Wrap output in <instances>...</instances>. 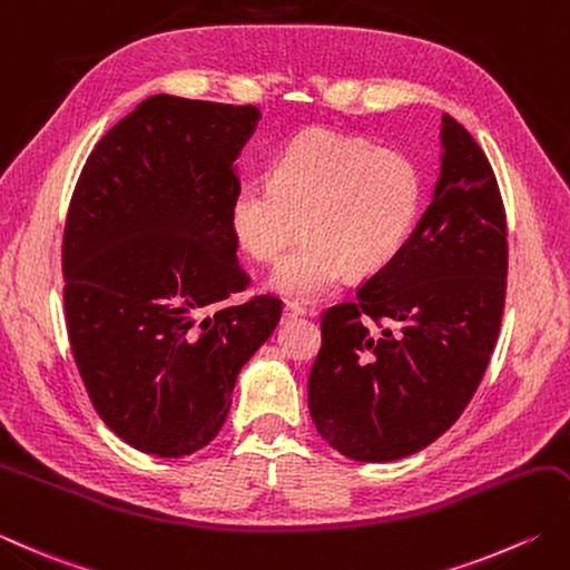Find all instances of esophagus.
<instances>
[{
    "instance_id": "obj_1",
    "label": "esophagus",
    "mask_w": 570,
    "mask_h": 570,
    "mask_svg": "<svg viewBox=\"0 0 570 570\" xmlns=\"http://www.w3.org/2000/svg\"><path fill=\"white\" fill-rule=\"evenodd\" d=\"M301 316H306V308H301L296 304L284 306V321H294V318H301Z\"/></svg>"
}]
</instances>
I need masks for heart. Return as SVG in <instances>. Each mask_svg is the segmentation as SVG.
<instances>
[{
    "label": "heart",
    "mask_w": 570,
    "mask_h": 570,
    "mask_svg": "<svg viewBox=\"0 0 570 570\" xmlns=\"http://www.w3.org/2000/svg\"><path fill=\"white\" fill-rule=\"evenodd\" d=\"M422 205L415 163L393 148L333 130H306L276 155L272 183H247L232 197L229 227L256 262H278L266 288L316 301L345 276H371L410 239Z\"/></svg>",
    "instance_id": "1"
}]
</instances>
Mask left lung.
I'll list each match as a JSON object with an SVG mask.
<instances>
[{"label": "left lung", "mask_w": 570, "mask_h": 570, "mask_svg": "<svg viewBox=\"0 0 570 570\" xmlns=\"http://www.w3.org/2000/svg\"><path fill=\"white\" fill-rule=\"evenodd\" d=\"M440 148L430 207L405 247L321 321L308 410L321 438L355 462L403 460L448 432L499 336L507 222L497 177L448 114ZM371 320L379 328L367 332Z\"/></svg>", "instance_id": "8db88e82"}]
</instances>
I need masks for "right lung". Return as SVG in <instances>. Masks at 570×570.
<instances>
[{"instance_id": "1", "label": "right lung", "mask_w": 570, "mask_h": 570, "mask_svg": "<svg viewBox=\"0 0 570 570\" xmlns=\"http://www.w3.org/2000/svg\"><path fill=\"white\" fill-rule=\"evenodd\" d=\"M259 120L254 106L150 96L78 177L63 232L69 341L100 420L145 454L217 438L282 316L274 296L219 306L247 286L229 205Z\"/></svg>"}]
</instances>
